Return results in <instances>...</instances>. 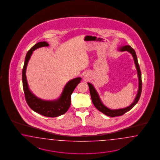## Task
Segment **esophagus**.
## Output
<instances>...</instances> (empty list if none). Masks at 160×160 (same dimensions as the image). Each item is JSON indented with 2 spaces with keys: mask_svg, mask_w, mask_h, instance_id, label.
<instances>
[{
  "mask_svg": "<svg viewBox=\"0 0 160 160\" xmlns=\"http://www.w3.org/2000/svg\"><path fill=\"white\" fill-rule=\"evenodd\" d=\"M84 78H87V74H84Z\"/></svg>",
  "mask_w": 160,
  "mask_h": 160,
  "instance_id": "1",
  "label": "esophagus"
}]
</instances>
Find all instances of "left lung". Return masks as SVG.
<instances>
[{
  "label": "left lung",
  "mask_w": 160,
  "mask_h": 160,
  "mask_svg": "<svg viewBox=\"0 0 160 160\" xmlns=\"http://www.w3.org/2000/svg\"><path fill=\"white\" fill-rule=\"evenodd\" d=\"M118 50L121 52L127 51L128 52H129L131 54L132 56L133 57V58H134V63H135V65H136V69H137V72L138 78V92H137V94L136 95V98H135L134 102H132V103L131 104V105H130L129 106L127 107H125V108H120V109L112 110V109L108 108L102 102V100L100 98V96H99L98 92L96 91V88L93 86L92 84H91L90 82H88V85L89 89H90V95H91V97H92V103L94 105V106L96 107V108H97L98 110L102 112L105 115H106L107 116L112 117L122 116L127 112L130 111L131 108H132L134 107L135 106V105L137 103V102H138V100L140 99L141 90H142L141 74L140 68V66H139V64L138 63L137 57L135 50L132 48H131V46H129V45H126V46H121L120 48H118Z\"/></svg>",
  "instance_id": "1"
}]
</instances>
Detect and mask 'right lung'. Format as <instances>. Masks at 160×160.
<instances>
[{"label": "right lung", "mask_w": 160, "mask_h": 160, "mask_svg": "<svg viewBox=\"0 0 160 160\" xmlns=\"http://www.w3.org/2000/svg\"><path fill=\"white\" fill-rule=\"evenodd\" d=\"M46 42H40L34 44L27 53L22 71V82L25 99L30 108L34 112L44 116L56 117L66 113L71 104V95L76 87L82 80V78H73L67 82L60 97L54 100H44L36 97L29 88L26 78V71L28 64L33 52L37 48L48 46Z\"/></svg>", "instance_id": "obj_1"}]
</instances>
